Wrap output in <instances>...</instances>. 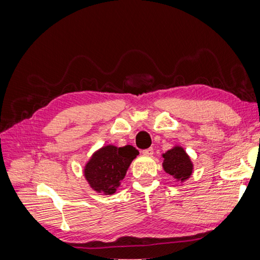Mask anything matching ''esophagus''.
I'll return each instance as SVG.
<instances>
[{"instance_id":"obj_1","label":"esophagus","mask_w":260,"mask_h":260,"mask_svg":"<svg viewBox=\"0 0 260 260\" xmlns=\"http://www.w3.org/2000/svg\"><path fill=\"white\" fill-rule=\"evenodd\" d=\"M142 153H143L144 155H147V156H152L153 153H154V149H153V147H149V148L143 149Z\"/></svg>"}]
</instances>
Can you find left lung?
<instances>
[{"mask_svg": "<svg viewBox=\"0 0 260 260\" xmlns=\"http://www.w3.org/2000/svg\"><path fill=\"white\" fill-rule=\"evenodd\" d=\"M162 167L168 175L180 181H184L190 178L192 175L193 165L190 157L187 156L182 147L176 146L171 148L162 154Z\"/></svg>", "mask_w": 260, "mask_h": 260, "instance_id": "1", "label": "left lung"}]
</instances>
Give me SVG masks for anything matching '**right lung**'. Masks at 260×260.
I'll list each match as a JSON object with an SVG mask.
<instances>
[{
    "label": "right lung",
    "instance_id": "add662e5",
    "mask_svg": "<svg viewBox=\"0 0 260 260\" xmlns=\"http://www.w3.org/2000/svg\"><path fill=\"white\" fill-rule=\"evenodd\" d=\"M139 155L132 145L117 147L107 145L94 153L84 169L85 179L99 193L112 195L124 178L131 161Z\"/></svg>",
    "mask_w": 260,
    "mask_h": 260
}]
</instances>
